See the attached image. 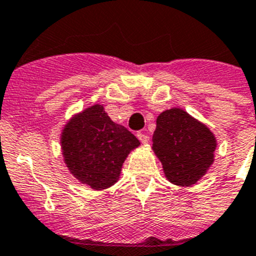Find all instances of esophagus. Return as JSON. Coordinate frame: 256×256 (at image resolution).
Returning a JSON list of instances; mask_svg holds the SVG:
<instances>
[{"label": "esophagus", "instance_id": "obj_1", "mask_svg": "<svg viewBox=\"0 0 256 256\" xmlns=\"http://www.w3.org/2000/svg\"><path fill=\"white\" fill-rule=\"evenodd\" d=\"M136 136H138V139L142 142V144H146L148 142H150V136H148L146 134H144V132H142V131H139V132H138Z\"/></svg>", "mask_w": 256, "mask_h": 256}]
</instances>
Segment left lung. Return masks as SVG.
Returning a JSON list of instances; mask_svg holds the SVG:
<instances>
[{
    "label": "left lung",
    "instance_id": "1",
    "mask_svg": "<svg viewBox=\"0 0 256 256\" xmlns=\"http://www.w3.org/2000/svg\"><path fill=\"white\" fill-rule=\"evenodd\" d=\"M156 125L152 150L168 180L179 186L197 183L214 162V134L180 108L162 112Z\"/></svg>",
    "mask_w": 256,
    "mask_h": 256
}]
</instances>
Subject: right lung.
<instances>
[{"label":"right lung","instance_id":"right-lung-1","mask_svg":"<svg viewBox=\"0 0 256 256\" xmlns=\"http://www.w3.org/2000/svg\"><path fill=\"white\" fill-rule=\"evenodd\" d=\"M60 143L70 174L95 190L118 180L128 153L140 146L134 134L110 120L102 104L73 116L64 126Z\"/></svg>","mask_w":256,"mask_h":256}]
</instances>
